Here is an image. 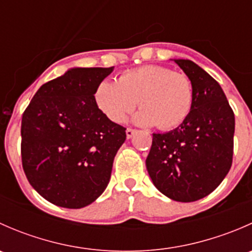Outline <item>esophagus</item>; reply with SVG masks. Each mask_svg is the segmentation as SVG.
Masks as SVG:
<instances>
[{"instance_id":"obj_1","label":"esophagus","mask_w":252,"mask_h":252,"mask_svg":"<svg viewBox=\"0 0 252 252\" xmlns=\"http://www.w3.org/2000/svg\"><path fill=\"white\" fill-rule=\"evenodd\" d=\"M126 138L130 139V138H133V135L136 133V130H135V129L128 128V129H126Z\"/></svg>"}]
</instances>
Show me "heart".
Instances as JSON below:
<instances>
[{"label":"heart","instance_id":"b5f03b06","mask_svg":"<svg viewBox=\"0 0 252 252\" xmlns=\"http://www.w3.org/2000/svg\"><path fill=\"white\" fill-rule=\"evenodd\" d=\"M94 98L100 111L114 123H124L139 103L135 122L161 130L182 126L191 112L194 88L183 73L162 65H141L122 73L116 81L102 80Z\"/></svg>","mask_w":252,"mask_h":252}]
</instances>
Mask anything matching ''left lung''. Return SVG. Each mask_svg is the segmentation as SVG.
Segmentation results:
<instances>
[{"mask_svg": "<svg viewBox=\"0 0 252 252\" xmlns=\"http://www.w3.org/2000/svg\"><path fill=\"white\" fill-rule=\"evenodd\" d=\"M191 80L194 103L174 130L152 134L146 168L169 199L192 202L207 196L229 172L234 149V112L220 84L196 63L174 60Z\"/></svg>", "mask_w": 252, "mask_h": 252, "instance_id": "8db88e82", "label": "left lung"}]
</instances>
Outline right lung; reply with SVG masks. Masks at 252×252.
<instances>
[{"mask_svg": "<svg viewBox=\"0 0 252 252\" xmlns=\"http://www.w3.org/2000/svg\"><path fill=\"white\" fill-rule=\"evenodd\" d=\"M110 68H73L41 86L22 118V163L30 185L51 204L81 208L110 182L126 128L94 98Z\"/></svg>", "mask_w": 252, "mask_h": 252, "instance_id": "1", "label": "right lung"}]
</instances>
